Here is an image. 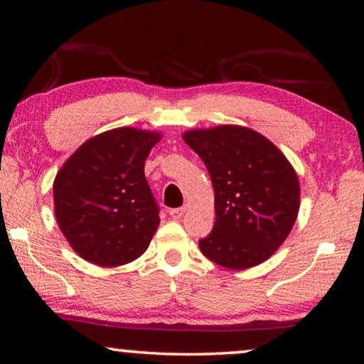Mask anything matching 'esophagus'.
<instances>
[{"label":"esophagus","instance_id":"obj_1","mask_svg":"<svg viewBox=\"0 0 364 364\" xmlns=\"http://www.w3.org/2000/svg\"><path fill=\"white\" fill-rule=\"evenodd\" d=\"M184 212H186V208L184 207H180V208H171L170 210V217L173 218V220H180L183 215H184Z\"/></svg>","mask_w":364,"mask_h":364}]
</instances>
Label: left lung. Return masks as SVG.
<instances>
[{"instance_id":"1","label":"left lung","mask_w":364,"mask_h":364,"mask_svg":"<svg viewBox=\"0 0 364 364\" xmlns=\"http://www.w3.org/2000/svg\"><path fill=\"white\" fill-rule=\"evenodd\" d=\"M204 160L215 191L213 230L199 247L228 269H247L286 241L300 208L299 176L268 138L241 125L183 133Z\"/></svg>"}]
</instances>
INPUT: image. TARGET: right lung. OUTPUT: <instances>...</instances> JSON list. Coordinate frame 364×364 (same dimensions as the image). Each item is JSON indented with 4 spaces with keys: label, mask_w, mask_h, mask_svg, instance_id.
<instances>
[{
    "label": "right lung",
    "mask_w": 364,
    "mask_h": 364,
    "mask_svg": "<svg viewBox=\"0 0 364 364\" xmlns=\"http://www.w3.org/2000/svg\"><path fill=\"white\" fill-rule=\"evenodd\" d=\"M162 133L122 127L90 138L53 183L54 215L67 242L97 267H122L149 247L160 223L144 162Z\"/></svg>",
    "instance_id": "obj_1"
}]
</instances>
